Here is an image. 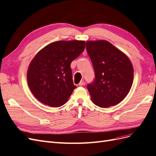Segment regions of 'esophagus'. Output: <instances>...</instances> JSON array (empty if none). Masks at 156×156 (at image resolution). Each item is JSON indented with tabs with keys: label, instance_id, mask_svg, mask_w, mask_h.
<instances>
[{
	"label": "esophagus",
	"instance_id": "34e87169",
	"mask_svg": "<svg viewBox=\"0 0 156 156\" xmlns=\"http://www.w3.org/2000/svg\"><path fill=\"white\" fill-rule=\"evenodd\" d=\"M84 84V80H80V82L79 83V86H80V87H81V86H83Z\"/></svg>",
	"mask_w": 156,
	"mask_h": 156
}]
</instances>
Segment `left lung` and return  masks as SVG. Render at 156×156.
Masks as SVG:
<instances>
[{"instance_id":"left-lung-1","label":"left lung","mask_w":156,"mask_h":156,"mask_svg":"<svg viewBox=\"0 0 156 156\" xmlns=\"http://www.w3.org/2000/svg\"><path fill=\"white\" fill-rule=\"evenodd\" d=\"M87 50L95 72V80L87 85L92 102L101 108L119 103L129 93L133 80L129 58L105 40L88 41Z\"/></svg>"}]
</instances>
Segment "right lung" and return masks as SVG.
Here are the masks:
<instances>
[{"instance_id": "add662e5", "label": "right lung", "mask_w": 156, "mask_h": 156, "mask_svg": "<svg viewBox=\"0 0 156 156\" xmlns=\"http://www.w3.org/2000/svg\"><path fill=\"white\" fill-rule=\"evenodd\" d=\"M84 41H59L42 48L31 61L27 80L31 93L42 103L51 107L65 104L76 86L71 62L85 48Z\"/></svg>"}]
</instances>
